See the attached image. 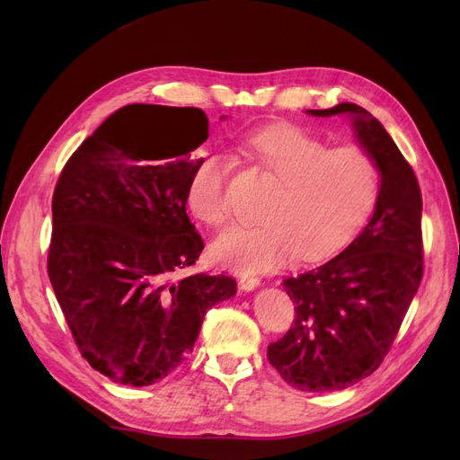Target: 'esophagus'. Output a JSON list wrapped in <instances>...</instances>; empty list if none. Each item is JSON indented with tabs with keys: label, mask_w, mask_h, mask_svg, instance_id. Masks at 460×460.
<instances>
[{
	"label": "esophagus",
	"mask_w": 460,
	"mask_h": 460,
	"mask_svg": "<svg viewBox=\"0 0 460 460\" xmlns=\"http://www.w3.org/2000/svg\"><path fill=\"white\" fill-rule=\"evenodd\" d=\"M261 286V280L257 276H249V274H243L242 278H240V288L243 289V291H253V289H257Z\"/></svg>",
	"instance_id": "obj_1"
}]
</instances>
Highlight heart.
<instances>
[{"label":"heart","mask_w":460,"mask_h":460,"mask_svg":"<svg viewBox=\"0 0 460 460\" xmlns=\"http://www.w3.org/2000/svg\"><path fill=\"white\" fill-rule=\"evenodd\" d=\"M240 147L280 180L257 225H235L213 243V257L230 270L252 274L280 267L291 255L326 257L351 238L378 191V171L358 147L328 149L288 124L249 130ZM230 161L208 153L191 172L188 203L205 225H226Z\"/></svg>","instance_id":"heart-1"}]
</instances>
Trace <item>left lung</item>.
I'll return each instance as SVG.
<instances>
[{
	"label": "left lung",
	"mask_w": 460,
	"mask_h": 460,
	"mask_svg": "<svg viewBox=\"0 0 460 460\" xmlns=\"http://www.w3.org/2000/svg\"><path fill=\"white\" fill-rule=\"evenodd\" d=\"M345 117L380 174L368 225L340 255L286 278L294 326L269 345L278 374L299 392H338L380 367L422 280V196L411 164L367 109H307Z\"/></svg>",
	"instance_id": "left-lung-1"
}]
</instances>
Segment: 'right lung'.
<instances>
[{
    "mask_svg": "<svg viewBox=\"0 0 460 460\" xmlns=\"http://www.w3.org/2000/svg\"><path fill=\"white\" fill-rule=\"evenodd\" d=\"M225 119V117H222ZM208 119L134 103L73 153L53 193L49 280L90 367L151 385L182 365L205 313L235 296L230 276H178L203 240L186 215Z\"/></svg>",
    "mask_w": 460,
    "mask_h": 460,
    "instance_id": "obj_1",
    "label": "right lung"
}]
</instances>
